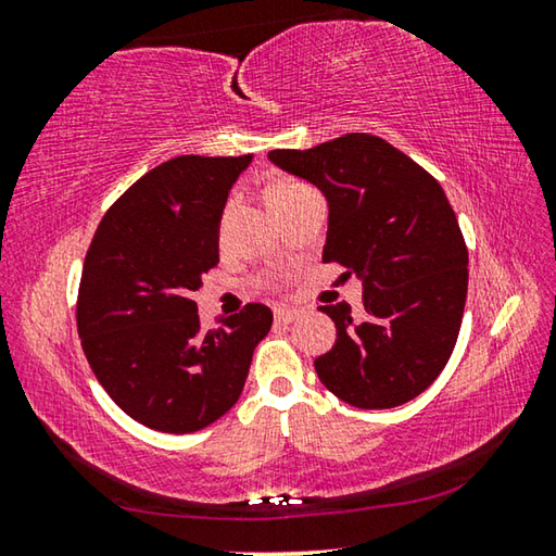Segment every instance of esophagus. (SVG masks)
Returning a JSON list of instances; mask_svg holds the SVG:
<instances>
[{"mask_svg":"<svg viewBox=\"0 0 556 556\" xmlns=\"http://www.w3.org/2000/svg\"><path fill=\"white\" fill-rule=\"evenodd\" d=\"M275 318L279 324H291V321H296V318H299V312H296V308H291V306H275Z\"/></svg>","mask_w":556,"mask_h":556,"instance_id":"34e87169","label":"esophagus"}]
</instances>
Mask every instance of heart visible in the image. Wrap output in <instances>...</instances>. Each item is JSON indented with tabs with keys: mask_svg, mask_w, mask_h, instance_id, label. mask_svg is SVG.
I'll use <instances>...</instances> for the list:
<instances>
[{
	"mask_svg": "<svg viewBox=\"0 0 556 556\" xmlns=\"http://www.w3.org/2000/svg\"><path fill=\"white\" fill-rule=\"evenodd\" d=\"M299 184H291V181H285V184H275L267 188V195H275V193H281V191H289V188H296Z\"/></svg>",
	"mask_w": 556,
	"mask_h": 556,
	"instance_id": "obj_1",
	"label": "heart"
}]
</instances>
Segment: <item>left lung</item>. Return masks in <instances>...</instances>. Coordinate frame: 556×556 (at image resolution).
Segmentation results:
<instances>
[{
  "label": "left lung",
  "instance_id": "obj_1",
  "mask_svg": "<svg viewBox=\"0 0 556 556\" xmlns=\"http://www.w3.org/2000/svg\"><path fill=\"white\" fill-rule=\"evenodd\" d=\"M281 172L328 201L324 262L363 281V308L318 306L336 343L314 368L361 409H390L425 392L454 353L468 291V250L444 188L390 142L353 131L312 149H271Z\"/></svg>",
  "mask_w": 556,
  "mask_h": 556
}]
</instances>
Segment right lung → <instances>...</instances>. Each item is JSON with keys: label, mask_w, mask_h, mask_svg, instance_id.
Returning a JSON list of instances; mask_svg holds the SVG:
<instances>
[{"label": "right lung", "mask_w": 556, "mask_h": 556, "mask_svg": "<svg viewBox=\"0 0 556 556\" xmlns=\"http://www.w3.org/2000/svg\"><path fill=\"white\" fill-rule=\"evenodd\" d=\"M244 156L159 164L100 220L83 265L78 336L117 407L149 429L191 434L220 419L248 380L271 312L248 304L203 331L191 299L218 265L220 218Z\"/></svg>", "instance_id": "add662e5"}]
</instances>
